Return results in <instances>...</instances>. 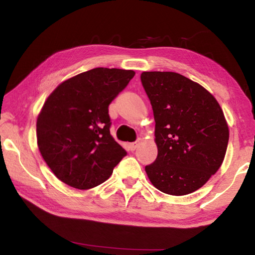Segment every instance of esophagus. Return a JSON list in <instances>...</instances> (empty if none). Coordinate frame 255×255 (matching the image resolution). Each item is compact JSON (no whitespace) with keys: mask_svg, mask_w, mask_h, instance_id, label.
Listing matches in <instances>:
<instances>
[{"mask_svg":"<svg viewBox=\"0 0 255 255\" xmlns=\"http://www.w3.org/2000/svg\"><path fill=\"white\" fill-rule=\"evenodd\" d=\"M140 143H141V139H140V138H138V139L135 141V143L129 144V148H130L131 152H133V150H135L138 147V146H139Z\"/></svg>","mask_w":255,"mask_h":255,"instance_id":"obj_1","label":"esophagus"}]
</instances>
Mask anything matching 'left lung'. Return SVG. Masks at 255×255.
<instances>
[{"instance_id":"8db88e82","label":"left lung","mask_w":255,"mask_h":255,"mask_svg":"<svg viewBox=\"0 0 255 255\" xmlns=\"http://www.w3.org/2000/svg\"><path fill=\"white\" fill-rule=\"evenodd\" d=\"M153 108L157 157L145 166L150 182L172 196L201 188L221 167L230 131L217 100L174 72L140 75Z\"/></svg>"}]
</instances>
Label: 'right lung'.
Masks as SVG:
<instances>
[{
    "instance_id": "add662e5",
    "label": "right lung",
    "mask_w": 255,
    "mask_h": 255,
    "mask_svg": "<svg viewBox=\"0 0 255 255\" xmlns=\"http://www.w3.org/2000/svg\"><path fill=\"white\" fill-rule=\"evenodd\" d=\"M135 72L97 67L64 81L37 119V143L53 173L86 190L105 182L127 152L110 135L109 107Z\"/></svg>"
}]
</instances>
